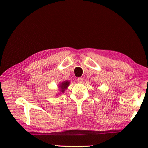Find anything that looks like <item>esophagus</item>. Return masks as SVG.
Here are the masks:
<instances>
[{"mask_svg":"<svg viewBox=\"0 0 148 148\" xmlns=\"http://www.w3.org/2000/svg\"><path fill=\"white\" fill-rule=\"evenodd\" d=\"M77 80L79 83H82L83 82V78H81V77H78Z\"/></svg>","mask_w":148,"mask_h":148,"instance_id":"esophagus-1","label":"esophagus"}]
</instances>
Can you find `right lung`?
Wrapping results in <instances>:
<instances>
[{"mask_svg":"<svg viewBox=\"0 0 148 148\" xmlns=\"http://www.w3.org/2000/svg\"><path fill=\"white\" fill-rule=\"evenodd\" d=\"M69 84H70V82L69 81H65L61 83V84H60L59 88L62 93H64L65 92V90L67 88V87L69 86Z\"/></svg>","mask_w":148,"mask_h":148,"instance_id":"add662e5","label":"right lung"}]
</instances>
